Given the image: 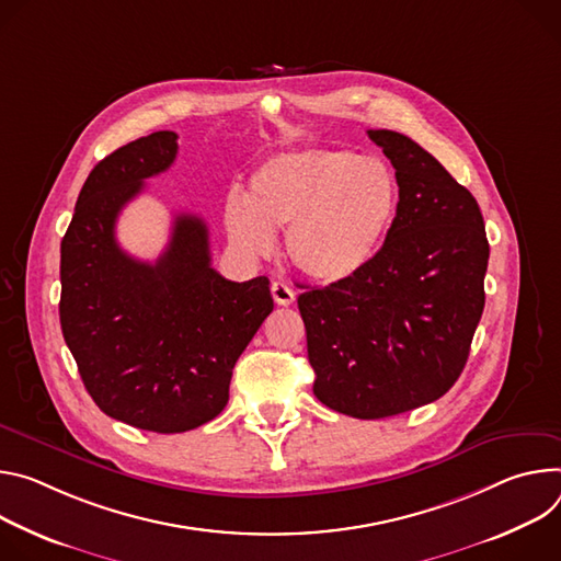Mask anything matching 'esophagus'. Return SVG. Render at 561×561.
<instances>
[{"label":"esophagus","mask_w":561,"mask_h":561,"mask_svg":"<svg viewBox=\"0 0 561 561\" xmlns=\"http://www.w3.org/2000/svg\"><path fill=\"white\" fill-rule=\"evenodd\" d=\"M272 296L278 305H291L296 300V291L285 280L272 283Z\"/></svg>","instance_id":"obj_1"}]
</instances>
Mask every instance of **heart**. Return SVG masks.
I'll use <instances>...</instances> for the list:
<instances>
[{
  "label": "heart",
  "mask_w": 561,
  "mask_h": 561,
  "mask_svg": "<svg viewBox=\"0 0 561 561\" xmlns=\"http://www.w3.org/2000/svg\"><path fill=\"white\" fill-rule=\"evenodd\" d=\"M397 211V175L383 160L317 147L265 160L244 198L229 194L222 222L231 244L256 259L287 229L291 263L319 283H341L379 256Z\"/></svg>",
  "instance_id": "b5f03b06"
}]
</instances>
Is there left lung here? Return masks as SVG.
Instances as JSON below:
<instances>
[{"label": "left lung", "mask_w": 561, "mask_h": 561, "mask_svg": "<svg viewBox=\"0 0 561 561\" xmlns=\"http://www.w3.org/2000/svg\"><path fill=\"white\" fill-rule=\"evenodd\" d=\"M367 138L390 158L399 211L379 256L354 278L298 296L314 394L354 419L444 397L483 312L490 247L474 196L403 134Z\"/></svg>", "instance_id": "8db88e82"}]
</instances>
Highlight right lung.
<instances>
[{"instance_id":"1","label":"right lung","mask_w":561,"mask_h":561,"mask_svg":"<svg viewBox=\"0 0 561 561\" xmlns=\"http://www.w3.org/2000/svg\"><path fill=\"white\" fill-rule=\"evenodd\" d=\"M178 153L173 131L119 147L89 173L61 238L59 323L95 405L140 430L173 434L216 419L238 356L274 309L265 276L211 267L203 218L178 214L153 263L122 252L119 211Z\"/></svg>"}]
</instances>
